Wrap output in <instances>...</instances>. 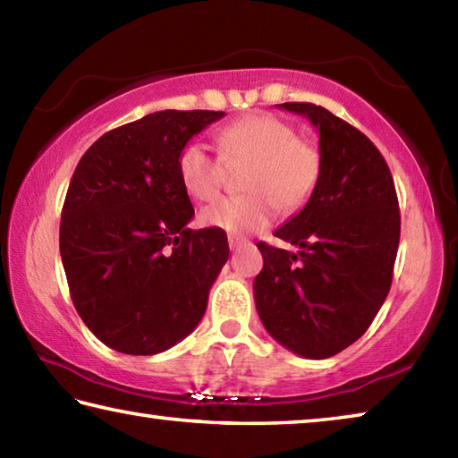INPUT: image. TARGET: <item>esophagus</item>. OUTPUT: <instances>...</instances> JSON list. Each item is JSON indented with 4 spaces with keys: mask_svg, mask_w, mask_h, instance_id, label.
<instances>
[{
    "mask_svg": "<svg viewBox=\"0 0 458 458\" xmlns=\"http://www.w3.org/2000/svg\"><path fill=\"white\" fill-rule=\"evenodd\" d=\"M228 244H230V250H238L240 246L248 244V238L238 236V234H230V236H228Z\"/></svg>",
    "mask_w": 458,
    "mask_h": 458,
    "instance_id": "34e87169",
    "label": "esophagus"
}]
</instances>
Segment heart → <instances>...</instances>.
Returning <instances> with one entry per match:
<instances>
[{
	"label": "heart",
	"instance_id": "b5f03b06",
	"mask_svg": "<svg viewBox=\"0 0 458 458\" xmlns=\"http://www.w3.org/2000/svg\"><path fill=\"white\" fill-rule=\"evenodd\" d=\"M220 155L199 139L188 141L177 155V175L191 198L210 201L226 183L228 165L250 164L240 196L224 198L201 210L210 228L246 234L273 222L276 210L297 212L319 185L323 155L311 139L275 114L254 113L224 125L218 135Z\"/></svg>",
	"mask_w": 458,
	"mask_h": 458
}]
</instances>
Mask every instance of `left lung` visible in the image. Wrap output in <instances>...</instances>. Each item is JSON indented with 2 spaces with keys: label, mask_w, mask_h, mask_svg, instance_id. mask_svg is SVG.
<instances>
[{
  "label": "left lung",
  "mask_w": 458,
  "mask_h": 458,
  "mask_svg": "<svg viewBox=\"0 0 458 458\" xmlns=\"http://www.w3.org/2000/svg\"><path fill=\"white\" fill-rule=\"evenodd\" d=\"M278 106L305 114L319 131L323 174L303 210L275 232L299 252L259 242L265 265L254 301L278 344L325 360L368 331L390 293L398 196L382 153L360 129L311 103Z\"/></svg>",
  "instance_id": "1"
}]
</instances>
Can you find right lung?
Returning a JSON list of instances; mask_svg holds the SVG:
<instances>
[{
	"mask_svg": "<svg viewBox=\"0 0 458 458\" xmlns=\"http://www.w3.org/2000/svg\"><path fill=\"white\" fill-rule=\"evenodd\" d=\"M222 111H159L82 155L60 222V257L84 325L121 353L165 352L196 329L226 265L218 228L191 230L177 155Z\"/></svg>",
	"mask_w": 458,
	"mask_h": 458,
	"instance_id": "obj_1",
	"label": "right lung"
}]
</instances>
